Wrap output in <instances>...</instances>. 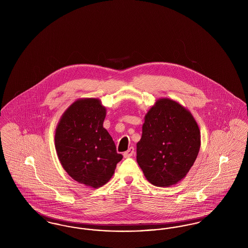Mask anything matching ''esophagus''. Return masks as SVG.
Segmentation results:
<instances>
[{"label":"esophagus","instance_id":"1","mask_svg":"<svg viewBox=\"0 0 248 248\" xmlns=\"http://www.w3.org/2000/svg\"><path fill=\"white\" fill-rule=\"evenodd\" d=\"M135 153V149H134V147H130L129 149L124 154V156L125 157V158H128V157H131L133 154Z\"/></svg>","mask_w":248,"mask_h":248}]
</instances>
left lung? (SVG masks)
<instances>
[{
  "mask_svg": "<svg viewBox=\"0 0 248 248\" xmlns=\"http://www.w3.org/2000/svg\"><path fill=\"white\" fill-rule=\"evenodd\" d=\"M200 145V130L189 111L162 98L145 116L137 162L154 186L169 187L187 175Z\"/></svg>",
  "mask_w": 248,
  "mask_h": 248,
  "instance_id": "1",
  "label": "left lung"
}]
</instances>
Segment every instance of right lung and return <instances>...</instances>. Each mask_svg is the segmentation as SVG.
<instances>
[{
  "mask_svg": "<svg viewBox=\"0 0 248 248\" xmlns=\"http://www.w3.org/2000/svg\"><path fill=\"white\" fill-rule=\"evenodd\" d=\"M106 108L95 98L75 101L60 119L55 136L59 161L79 183L101 187L123 159L103 127Z\"/></svg>",
  "mask_w": 248,
  "mask_h": 248,
  "instance_id": "1",
  "label": "right lung"
}]
</instances>
